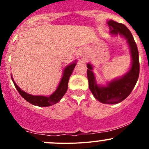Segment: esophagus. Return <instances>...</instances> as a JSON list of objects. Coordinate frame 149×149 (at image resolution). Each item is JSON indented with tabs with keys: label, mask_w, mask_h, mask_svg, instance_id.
<instances>
[{
	"label": "esophagus",
	"mask_w": 149,
	"mask_h": 149,
	"mask_svg": "<svg viewBox=\"0 0 149 149\" xmlns=\"http://www.w3.org/2000/svg\"><path fill=\"white\" fill-rule=\"evenodd\" d=\"M77 52H78V55H79L80 57L86 56V50L84 49L81 48V49H79V50H78Z\"/></svg>",
	"instance_id": "obj_1"
}]
</instances>
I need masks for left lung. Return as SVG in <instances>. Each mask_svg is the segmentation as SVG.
<instances>
[{
	"label": "left lung",
	"mask_w": 149,
	"mask_h": 149,
	"mask_svg": "<svg viewBox=\"0 0 149 149\" xmlns=\"http://www.w3.org/2000/svg\"><path fill=\"white\" fill-rule=\"evenodd\" d=\"M107 24L110 28L111 34H119L127 40L131 54V67L124 76L109 82L106 86L97 84L92 72L93 67L89 63L87 64V77L90 91L98 101L104 104H118L127 98L136 86L139 76V55L136 42L128 29L123 24L112 20L107 22Z\"/></svg>",
	"instance_id": "8db88e82"
}]
</instances>
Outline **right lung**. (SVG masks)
<instances>
[{
	"label": "right lung",
	"instance_id": "1",
	"mask_svg": "<svg viewBox=\"0 0 149 149\" xmlns=\"http://www.w3.org/2000/svg\"><path fill=\"white\" fill-rule=\"evenodd\" d=\"M76 61H75L74 63L70 64V65H67L65 68L63 70V77L61 79V81H60L59 85H58V88L55 90V92L52 93L50 96L49 97H45V96H34L31 94H28V93L25 92V91H22L20 88L17 86V84L14 82L13 78L11 77L12 81H13V84H14L15 87L19 91L20 95L25 100L28 102L31 103V104L36 105L38 107H49L52 104L58 103L60 100L62 99L64 94H65L66 91L68 89V84L69 78H70V75L73 73V70L74 69L75 66H76Z\"/></svg>",
	"mask_w": 149,
	"mask_h": 149
}]
</instances>
